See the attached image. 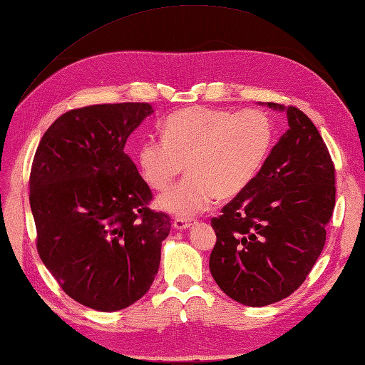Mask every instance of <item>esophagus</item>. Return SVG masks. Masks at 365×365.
<instances>
[{"mask_svg": "<svg viewBox=\"0 0 365 365\" xmlns=\"http://www.w3.org/2000/svg\"><path fill=\"white\" fill-rule=\"evenodd\" d=\"M192 226V220H187V218H176L173 222V228L178 231H184V230H189Z\"/></svg>", "mask_w": 365, "mask_h": 365, "instance_id": "1", "label": "esophagus"}]
</instances>
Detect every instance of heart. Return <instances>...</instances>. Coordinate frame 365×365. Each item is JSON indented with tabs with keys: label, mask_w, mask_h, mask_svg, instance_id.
<instances>
[{
	"label": "heart",
	"mask_w": 365,
	"mask_h": 365,
	"mask_svg": "<svg viewBox=\"0 0 365 365\" xmlns=\"http://www.w3.org/2000/svg\"><path fill=\"white\" fill-rule=\"evenodd\" d=\"M273 140V121L262 110L236 114L195 106L170 115L162 126V139H143L137 164L153 190H165L185 164L189 175L156 205L187 218L207 209L215 198L230 200L244 192L261 172Z\"/></svg>",
	"instance_id": "1"
}]
</instances>
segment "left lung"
Here are the masks:
<instances>
[{"instance_id":"8db88e82","label":"left lung","mask_w":365,"mask_h":365,"mask_svg":"<svg viewBox=\"0 0 365 365\" xmlns=\"http://www.w3.org/2000/svg\"><path fill=\"white\" fill-rule=\"evenodd\" d=\"M264 106L286 112L289 129L255 181L210 220L217 242L209 270L226 295L251 307L302 286L325 247L336 203L333 160L309 117L294 106Z\"/></svg>"}]
</instances>
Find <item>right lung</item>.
I'll list each match as a JSON object with an SVG mask.
<instances>
[{"label":"right lung","mask_w":365,"mask_h":365,"mask_svg":"<svg viewBox=\"0 0 365 365\" xmlns=\"http://www.w3.org/2000/svg\"><path fill=\"white\" fill-rule=\"evenodd\" d=\"M147 103L68 110L40 140L29 203L40 259L75 302L101 312L148 292L172 223L148 209L151 190L125 153Z\"/></svg>","instance_id":"right-lung-1"}]
</instances>
